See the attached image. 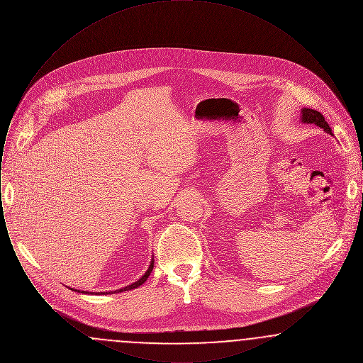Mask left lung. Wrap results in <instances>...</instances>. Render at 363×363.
Wrapping results in <instances>:
<instances>
[{
    "label": "left lung",
    "instance_id": "left-lung-1",
    "mask_svg": "<svg viewBox=\"0 0 363 363\" xmlns=\"http://www.w3.org/2000/svg\"><path fill=\"white\" fill-rule=\"evenodd\" d=\"M302 121L306 122V123H314V125L320 126L321 129H324L325 132L332 133V129L329 128L328 122L325 121L324 116L315 110L303 108L302 110Z\"/></svg>",
    "mask_w": 363,
    "mask_h": 363
}]
</instances>
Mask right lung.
<instances>
[{
	"instance_id": "1",
	"label": "right lung",
	"mask_w": 363,
	"mask_h": 363,
	"mask_svg": "<svg viewBox=\"0 0 363 363\" xmlns=\"http://www.w3.org/2000/svg\"><path fill=\"white\" fill-rule=\"evenodd\" d=\"M152 269H154V261H151V265H150V268H148V271L144 274V277H141V279H138V281H135V283H132L130 286H128V287H125V289H121V290H117V291H110V293H101V294H113V293H122V291H128V290H133V289H138V286H141L145 280H147V277H150V274L152 272ZM70 290H73V289H70ZM73 291H77V293H80L79 290H73ZM82 293H84V291H82ZM86 294V293H84Z\"/></svg>"
}]
</instances>
